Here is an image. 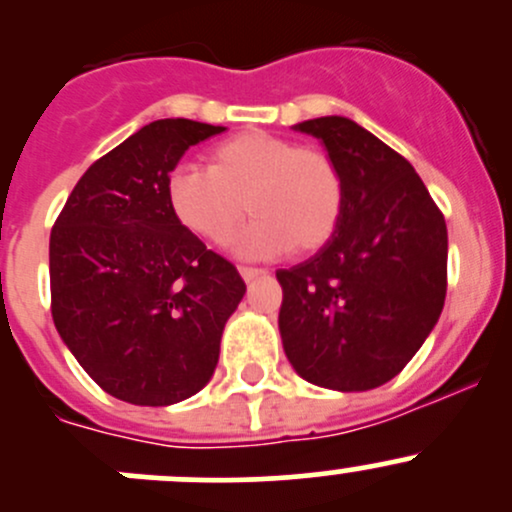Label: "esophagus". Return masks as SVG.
<instances>
[{
	"instance_id": "34e87169",
	"label": "esophagus",
	"mask_w": 512,
	"mask_h": 512,
	"mask_svg": "<svg viewBox=\"0 0 512 512\" xmlns=\"http://www.w3.org/2000/svg\"><path fill=\"white\" fill-rule=\"evenodd\" d=\"M240 275L245 277V282H252L260 275H265V270H260V267H250V265H240Z\"/></svg>"
}]
</instances>
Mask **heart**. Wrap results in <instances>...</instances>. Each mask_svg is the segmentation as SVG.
<instances>
[{
  "mask_svg": "<svg viewBox=\"0 0 512 512\" xmlns=\"http://www.w3.org/2000/svg\"><path fill=\"white\" fill-rule=\"evenodd\" d=\"M344 175L329 153L289 138L250 131L208 151V168L178 165L165 178V200L183 230L210 245L237 240L247 257L312 255L337 232L344 213Z\"/></svg>",
  "mask_w": 512,
  "mask_h": 512,
  "instance_id": "obj_1",
  "label": "heart"
}]
</instances>
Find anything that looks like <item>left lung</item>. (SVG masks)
<instances>
[{
	"label": "left lung",
	"mask_w": 512,
	"mask_h": 512,
	"mask_svg": "<svg viewBox=\"0 0 512 512\" xmlns=\"http://www.w3.org/2000/svg\"><path fill=\"white\" fill-rule=\"evenodd\" d=\"M344 175V213L332 240L277 272L280 334L309 384L366 391L411 361L446 299L448 232L414 165L344 116L297 123Z\"/></svg>",
	"instance_id": "8db88e82"
}]
</instances>
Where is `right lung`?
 I'll use <instances>...</instances> for the list:
<instances>
[{"label": "right lung", "mask_w": 512, "mask_h": 512, "mask_svg": "<svg viewBox=\"0 0 512 512\" xmlns=\"http://www.w3.org/2000/svg\"><path fill=\"white\" fill-rule=\"evenodd\" d=\"M223 126L160 118L98 158L51 227V317L106 394L170 406L213 376L245 294L232 262L173 218L165 178Z\"/></svg>", "instance_id": "add662e5"}]
</instances>
